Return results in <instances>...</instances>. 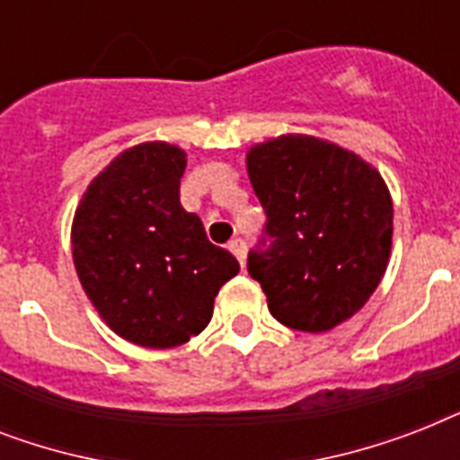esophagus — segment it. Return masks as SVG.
Instances as JSON below:
<instances>
[{
	"label": "esophagus",
	"instance_id": "obj_1",
	"mask_svg": "<svg viewBox=\"0 0 460 460\" xmlns=\"http://www.w3.org/2000/svg\"><path fill=\"white\" fill-rule=\"evenodd\" d=\"M229 251L236 255V260L241 262V267L245 265V243H243V238H234L229 243Z\"/></svg>",
	"mask_w": 460,
	"mask_h": 460
}]
</instances>
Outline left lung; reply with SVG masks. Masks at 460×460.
<instances>
[{"instance_id":"1","label":"left lung","mask_w":460,"mask_h":460,"mask_svg":"<svg viewBox=\"0 0 460 460\" xmlns=\"http://www.w3.org/2000/svg\"><path fill=\"white\" fill-rule=\"evenodd\" d=\"M252 190L267 212L265 251L248 272L270 313L320 334L370 301L392 255L394 205L382 173L332 140L287 133L245 155Z\"/></svg>"}]
</instances>
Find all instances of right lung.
I'll return each instance as SVG.
<instances>
[{
    "label": "right lung",
    "mask_w": 460,
    "mask_h": 460,
    "mask_svg": "<svg viewBox=\"0 0 460 460\" xmlns=\"http://www.w3.org/2000/svg\"><path fill=\"white\" fill-rule=\"evenodd\" d=\"M183 169L179 146L128 147L90 181L71 224L83 291L114 334L146 349L200 334L219 288L241 270L181 208Z\"/></svg>",
    "instance_id": "right-lung-1"
}]
</instances>
